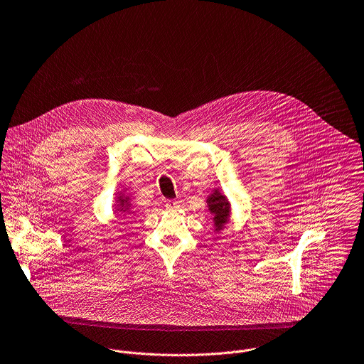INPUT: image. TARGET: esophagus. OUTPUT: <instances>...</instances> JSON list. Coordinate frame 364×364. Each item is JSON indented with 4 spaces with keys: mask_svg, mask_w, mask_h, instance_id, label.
Instances as JSON below:
<instances>
[{
    "mask_svg": "<svg viewBox=\"0 0 364 364\" xmlns=\"http://www.w3.org/2000/svg\"><path fill=\"white\" fill-rule=\"evenodd\" d=\"M178 207H180L178 201H176V200H168L166 203V210H168V211H176Z\"/></svg>",
    "mask_w": 364,
    "mask_h": 364,
    "instance_id": "obj_1",
    "label": "esophagus"
}]
</instances>
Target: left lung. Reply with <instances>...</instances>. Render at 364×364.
I'll return each instance as SVG.
<instances>
[{
	"mask_svg": "<svg viewBox=\"0 0 364 364\" xmlns=\"http://www.w3.org/2000/svg\"><path fill=\"white\" fill-rule=\"evenodd\" d=\"M207 205L210 214L213 215L215 232L223 231L231 218V203L228 201L225 194H223L218 188H214L207 197Z\"/></svg>",
	"mask_w": 364,
	"mask_h": 364,
	"instance_id": "left-lung-1",
	"label": "left lung"
}]
</instances>
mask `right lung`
Instances as JSON below:
<instances>
[{"label": "right lung", "instance_id": "1", "mask_svg": "<svg viewBox=\"0 0 364 364\" xmlns=\"http://www.w3.org/2000/svg\"><path fill=\"white\" fill-rule=\"evenodd\" d=\"M132 210V200L130 194L124 191H119L116 194V203H114V214L117 217H123L124 214H130Z\"/></svg>", "mask_w": 364, "mask_h": 364}]
</instances>
